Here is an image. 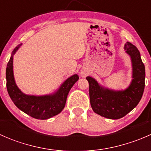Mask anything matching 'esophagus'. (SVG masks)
<instances>
[{"mask_svg": "<svg viewBox=\"0 0 151 151\" xmlns=\"http://www.w3.org/2000/svg\"><path fill=\"white\" fill-rule=\"evenodd\" d=\"M87 75H88V72H87V71H82V72H81V76L83 77H85Z\"/></svg>", "mask_w": 151, "mask_h": 151, "instance_id": "esophagus-1", "label": "esophagus"}]
</instances>
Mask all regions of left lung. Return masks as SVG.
<instances>
[{
  "label": "left lung",
  "mask_w": 151,
  "mask_h": 151,
  "mask_svg": "<svg viewBox=\"0 0 151 151\" xmlns=\"http://www.w3.org/2000/svg\"><path fill=\"white\" fill-rule=\"evenodd\" d=\"M126 52L131 56L133 66V80L124 91L104 89L92 77H87L89 83L91 107L94 112L109 119H119L127 115L139 104L145 89V69L140 53L130 42L125 45Z\"/></svg>",
  "instance_id": "left-lung-1"
}]
</instances>
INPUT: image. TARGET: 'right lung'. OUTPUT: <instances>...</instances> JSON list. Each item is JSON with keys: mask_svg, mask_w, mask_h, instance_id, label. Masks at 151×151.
Returning <instances> with one entry per match:
<instances>
[{"mask_svg": "<svg viewBox=\"0 0 151 151\" xmlns=\"http://www.w3.org/2000/svg\"><path fill=\"white\" fill-rule=\"evenodd\" d=\"M15 47L12 55L19 46ZM13 57L10 58L6 70V88L11 99L20 110L36 119L45 120L60 113L66 104L67 96L74 83L78 80L77 74L71 76L64 82L57 93L51 96H34L22 93L15 84L13 75Z\"/></svg>", "mask_w": 151, "mask_h": 151, "instance_id": "add662e5", "label": "right lung"}]
</instances>
